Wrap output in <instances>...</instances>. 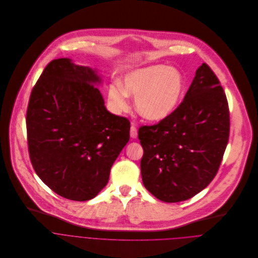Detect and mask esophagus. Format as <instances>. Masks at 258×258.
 I'll return each mask as SVG.
<instances>
[{"label": "esophagus", "instance_id": "1", "mask_svg": "<svg viewBox=\"0 0 258 258\" xmlns=\"http://www.w3.org/2000/svg\"><path fill=\"white\" fill-rule=\"evenodd\" d=\"M130 133H131V138L132 139H137L138 138V130H137V127L134 124H132Z\"/></svg>", "mask_w": 258, "mask_h": 258}]
</instances>
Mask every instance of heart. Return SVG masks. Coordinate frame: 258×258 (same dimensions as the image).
<instances>
[{
	"label": "heart",
	"instance_id": "b5f03b06",
	"mask_svg": "<svg viewBox=\"0 0 258 258\" xmlns=\"http://www.w3.org/2000/svg\"><path fill=\"white\" fill-rule=\"evenodd\" d=\"M185 89L182 73L165 64H153L127 73L122 84L108 88V100L117 112L127 109L128 95L135 97L137 112L150 121H161L177 108Z\"/></svg>",
	"mask_w": 258,
	"mask_h": 258
}]
</instances>
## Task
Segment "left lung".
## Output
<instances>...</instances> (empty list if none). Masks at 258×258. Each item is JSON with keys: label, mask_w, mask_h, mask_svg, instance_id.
Masks as SVG:
<instances>
[{"label": "left lung", "mask_w": 258, "mask_h": 258, "mask_svg": "<svg viewBox=\"0 0 258 258\" xmlns=\"http://www.w3.org/2000/svg\"><path fill=\"white\" fill-rule=\"evenodd\" d=\"M229 131L226 95L217 76L203 63L174 112L139 130L145 187L165 203L183 202L201 192L218 172Z\"/></svg>", "instance_id": "8db88e82"}]
</instances>
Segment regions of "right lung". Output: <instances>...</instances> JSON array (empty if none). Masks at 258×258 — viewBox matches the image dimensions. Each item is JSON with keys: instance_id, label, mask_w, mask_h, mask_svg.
<instances>
[{"instance_id": "right-lung-1", "label": "right lung", "mask_w": 258, "mask_h": 258, "mask_svg": "<svg viewBox=\"0 0 258 258\" xmlns=\"http://www.w3.org/2000/svg\"><path fill=\"white\" fill-rule=\"evenodd\" d=\"M96 69L71 58L51 60L32 89L27 113L30 160L38 177L58 196L94 199L130 140V121L110 113L97 88Z\"/></svg>"}]
</instances>
